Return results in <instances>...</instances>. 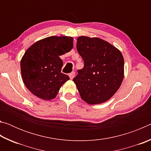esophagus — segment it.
<instances>
[{
  "label": "esophagus",
  "mask_w": 151,
  "mask_h": 151,
  "mask_svg": "<svg viewBox=\"0 0 151 151\" xmlns=\"http://www.w3.org/2000/svg\"><path fill=\"white\" fill-rule=\"evenodd\" d=\"M75 72H72V73L69 74V77H70L71 80L73 79V78L75 77Z\"/></svg>",
  "instance_id": "obj_1"
}]
</instances>
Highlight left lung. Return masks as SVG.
<instances>
[{
	"mask_svg": "<svg viewBox=\"0 0 151 151\" xmlns=\"http://www.w3.org/2000/svg\"><path fill=\"white\" fill-rule=\"evenodd\" d=\"M76 49L84 67L73 78L86 103H104L118 91L124 77V58L119 49L96 37H78Z\"/></svg>",
	"mask_w": 151,
	"mask_h": 151,
	"instance_id": "1",
	"label": "left lung"
}]
</instances>
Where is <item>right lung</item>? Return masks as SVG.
Listing matches in <instances>:
<instances>
[{
    "instance_id": "add662e5",
    "label": "right lung",
    "mask_w": 151,
    "mask_h": 151,
    "mask_svg": "<svg viewBox=\"0 0 151 151\" xmlns=\"http://www.w3.org/2000/svg\"><path fill=\"white\" fill-rule=\"evenodd\" d=\"M73 47V38L52 36L36 42L20 61L22 81L31 93L43 100L55 99L69 76L61 73L60 56Z\"/></svg>"
}]
</instances>
